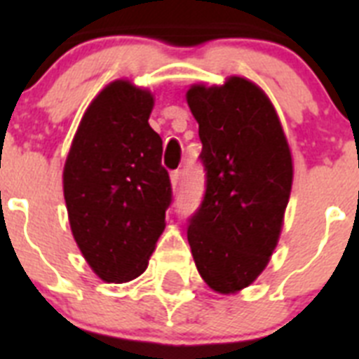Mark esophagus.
<instances>
[{
    "label": "esophagus",
    "instance_id": "esophagus-1",
    "mask_svg": "<svg viewBox=\"0 0 359 359\" xmlns=\"http://www.w3.org/2000/svg\"><path fill=\"white\" fill-rule=\"evenodd\" d=\"M180 177H182V170H172V172H170V183H172V189H177V185H180Z\"/></svg>",
    "mask_w": 359,
    "mask_h": 359
}]
</instances>
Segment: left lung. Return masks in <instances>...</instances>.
<instances>
[{
  "instance_id": "obj_1",
  "label": "left lung",
  "mask_w": 359,
  "mask_h": 359,
  "mask_svg": "<svg viewBox=\"0 0 359 359\" xmlns=\"http://www.w3.org/2000/svg\"><path fill=\"white\" fill-rule=\"evenodd\" d=\"M187 102L207 170L187 237L203 280L217 293H237L262 273L278 243L293 183L290 145L273 104L248 79L194 84Z\"/></svg>"
}]
</instances>
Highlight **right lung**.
Instances as JSON below:
<instances>
[{"label":"right lung","instance_id":"add662e5","mask_svg":"<svg viewBox=\"0 0 359 359\" xmlns=\"http://www.w3.org/2000/svg\"><path fill=\"white\" fill-rule=\"evenodd\" d=\"M154 98L129 81L107 84L86 109L62 172L73 239L104 282L140 277L172 201Z\"/></svg>","mask_w":359,"mask_h":359}]
</instances>
